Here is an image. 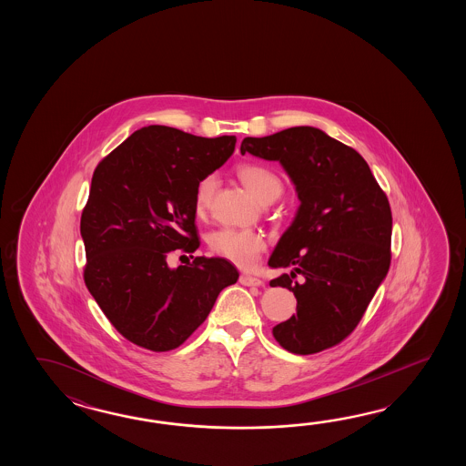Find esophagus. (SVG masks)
<instances>
[{
    "instance_id": "esophagus-1",
    "label": "esophagus",
    "mask_w": 466,
    "mask_h": 466,
    "mask_svg": "<svg viewBox=\"0 0 466 466\" xmlns=\"http://www.w3.org/2000/svg\"><path fill=\"white\" fill-rule=\"evenodd\" d=\"M239 283L245 287H263L265 283L259 278L249 277V275H241L239 277Z\"/></svg>"
}]
</instances>
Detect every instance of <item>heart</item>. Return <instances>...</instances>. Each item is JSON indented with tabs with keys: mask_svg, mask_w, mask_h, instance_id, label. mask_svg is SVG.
I'll return each mask as SVG.
<instances>
[{
	"mask_svg": "<svg viewBox=\"0 0 466 466\" xmlns=\"http://www.w3.org/2000/svg\"><path fill=\"white\" fill-rule=\"evenodd\" d=\"M237 173L238 178L259 203L269 199L275 201L283 191L281 179L271 169L261 165H241ZM215 188L217 177L213 175L199 181L195 195V209L198 215H203L208 209ZM209 248L237 267L251 268L257 265L258 258L265 251L267 239L255 229L221 228L211 233Z\"/></svg>",
	"mask_w": 466,
	"mask_h": 466,
	"instance_id": "b5f03b06",
	"label": "heart"
}]
</instances>
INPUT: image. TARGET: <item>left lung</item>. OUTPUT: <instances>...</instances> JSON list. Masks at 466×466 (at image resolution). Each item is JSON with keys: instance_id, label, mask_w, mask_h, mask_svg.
Wrapping results in <instances>:
<instances>
[{"instance_id": "1", "label": "left lung", "mask_w": 466, "mask_h": 466, "mask_svg": "<svg viewBox=\"0 0 466 466\" xmlns=\"http://www.w3.org/2000/svg\"><path fill=\"white\" fill-rule=\"evenodd\" d=\"M241 155L278 161L299 207L268 265L297 297V315L273 328L281 347L311 355L347 338L387 278L391 209L363 157L313 127L241 141ZM302 275L297 282L294 278Z\"/></svg>"}]
</instances>
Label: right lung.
Listing matches in <instances>:
<instances>
[{
  "label": "right lung",
  "instance_id": "right-lung-1",
  "mask_svg": "<svg viewBox=\"0 0 466 466\" xmlns=\"http://www.w3.org/2000/svg\"><path fill=\"white\" fill-rule=\"evenodd\" d=\"M235 137L203 138L151 125L99 163L81 238L85 283L111 325L151 351L179 347L207 319L223 288L237 283L225 258L169 268L171 251L193 253L199 181L225 165Z\"/></svg>",
  "mask_w": 466,
  "mask_h": 466
}]
</instances>
